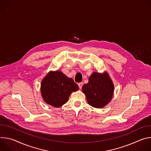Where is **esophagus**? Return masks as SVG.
Returning <instances> with one entry per match:
<instances>
[{
	"mask_svg": "<svg viewBox=\"0 0 151 151\" xmlns=\"http://www.w3.org/2000/svg\"><path fill=\"white\" fill-rule=\"evenodd\" d=\"M78 85L79 86V89H81L82 87V86H83V82H79V83H78Z\"/></svg>",
	"mask_w": 151,
	"mask_h": 151,
	"instance_id": "34e87169",
	"label": "esophagus"
}]
</instances>
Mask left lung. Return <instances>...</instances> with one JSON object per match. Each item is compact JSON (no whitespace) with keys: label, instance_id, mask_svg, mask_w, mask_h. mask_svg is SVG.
<instances>
[{"label":"left lung","instance_id":"obj_1","mask_svg":"<svg viewBox=\"0 0 151 151\" xmlns=\"http://www.w3.org/2000/svg\"><path fill=\"white\" fill-rule=\"evenodd\" d=\"M114 89L113 83L107 73L102 75L96 72L91 75L88 82L82 87V91L88 103L96 108H101L109 103Z\"/></svg>","mask_w":151,"mask_h":151}]
</instances>
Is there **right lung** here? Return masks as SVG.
Returning <instances> with one entry per match:
<instances>
[{
	"mask_svg": "<svg viewBox=\"0 0 151 151\" xmlns=\"http://www.w3.org/2000/svg\"><path fill=\"white\" fill-rule=\"evenodd\" d=\"M79 90L78 85L72 78L61 72H50L42 80L41 94L48 104L58 107L65 104L73 91Z\"/></svg>",
	"mask_w": 151,
	"mask_h": 151,
	"instance_id": "right-lung-1",
	"label": "right lung"
}]
</instances>
